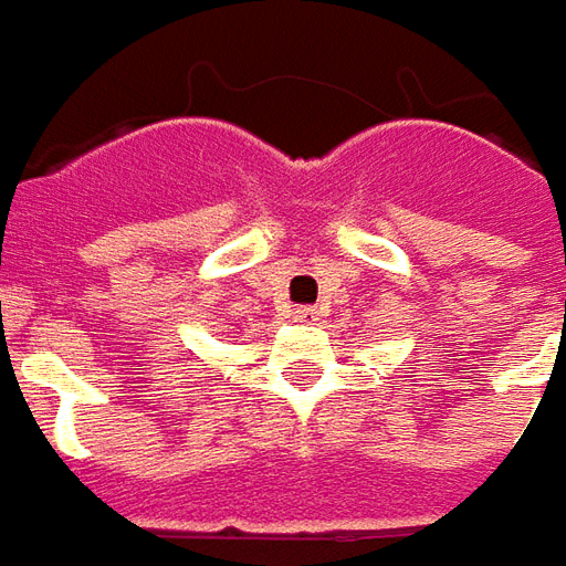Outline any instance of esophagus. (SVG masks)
Listing matches in <instances>:
<instances>
[{
    "mask_svg": "<svg viewBox=\"0 0 566 566\" xmlns=\"http://www.w3.org/2000/svg\"><path fill=\"white\" fill-rule=\"evenodd\" d=\"M292 319H295V323H304V326H311V323L319 319V314H316V307H307V304H304V307H295Z\"/></svg>",
    "mask_w": 566,
    "mask_h": 566,
    "instance_id": "obj_1",
    "label": "esophagus"
}]
</instances>
